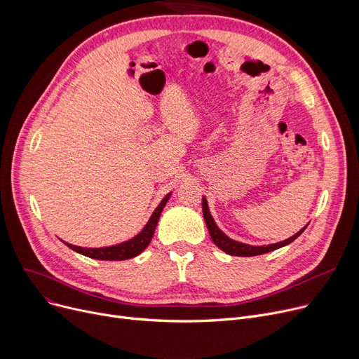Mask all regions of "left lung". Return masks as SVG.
<instances>
[{"instance_id": "8db88e82", "label": "left lung", "mask_w": 359, "mask_h": 359, "mask_svg": "<svg viewBox=\"0 0 359 359\" xmlns=\"http://www.w3.org/2000/svg\"><path fill=\"white\" fill-rule=\"evenodd\" d=\"M202 212H203V218L206 222V227H208L210 236L212 238V241L217 244V246L231 256H243V257H249V256H257V255H263V253H268L272 250H276L279 248H284L287 244L292 243L301 233L306 230V227L303 230H299L297 234H294L292 237L284 240V241H279L276 244H269V246H250V244H244V243H238L231 240L229 236H225L218 227L214 221V218L211 217V212L208 210V203H206V199H202Z\"/></svg>"}]
</instances>
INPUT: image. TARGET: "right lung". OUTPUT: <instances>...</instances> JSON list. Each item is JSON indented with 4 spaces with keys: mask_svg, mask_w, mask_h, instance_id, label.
<instances>
[{
    "mask_svg": "<svg viewBox=\"0 0 359 359\" xmlns=\"http://www.w3.org/2000/svg\"><path fill=\"white\" fill-rule=\"evenodd\" d=\"M170 198V194L164 196V199L160 202V205L156 208V211L153 212V215H151L149 221L147 222L145 227L142 229V231L135 236L134 238H130L128 241H123L121 244H116V246H110V248H99V249H87V248H79V246H72V244H68L65 243L67 246L77 252L80 255H84L87 257H91V259H97V260H126V259H132L138 256L141 252H144L148 244L151 241V238H153V234L156 231V227H157V222H158V218L161 215V211L164 208V205L167 203Z\"/></svg>",
    "mask_w": 359,
    "mask_h": 359,
    "instance_id": "1",
    "label": "right lung"
}]
</instances>
